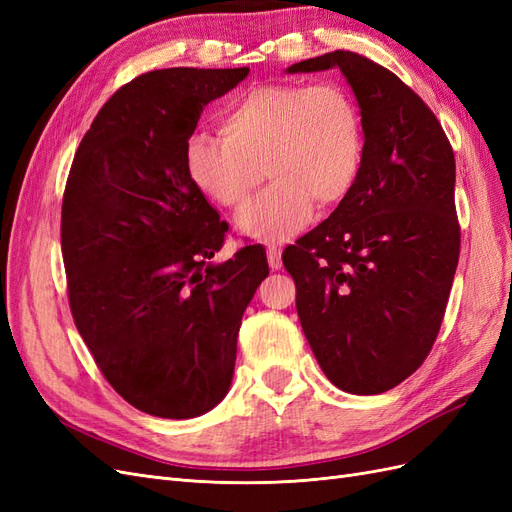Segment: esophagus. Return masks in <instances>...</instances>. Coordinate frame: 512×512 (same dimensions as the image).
<instances>
[{
    "label": "esophagus",
    "instance_id": "1",
    "mask_svg": "<svg viewBox=\"0 0 512 512\" xmlns=\"http://www.w3.org/2000/svg\"><path fill=\"white\" fill-rule=\"evenodd\" d=\"M267 258H269V267H271L273 271L282 269V247L269 245V247H267Z\"/></svg>",
    "mask_w": 512,
    "mask_h": 512
}]
</instances>
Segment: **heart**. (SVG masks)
<instances>
[{
	"label": "heart",
	"mask_w": 512,
	"mask_h": 512,
	"mask_svg": "<svg viewBox=\"0 0 512 512\" xmlns=\"http://www.w3.org/2000/svg\"><path fill=\"white\" fill-rule=\"evenodd\" d=\"M224 136L196 132L185 143V168L215 203L245 209L265 173L273 179L237 220L245 237L284 241L312 220L314 205L333 209L359 181L365 130L344 87L265 85L224 113Z\"/></svg>",
	"instance_id": "obj_1"
}]
</instances>
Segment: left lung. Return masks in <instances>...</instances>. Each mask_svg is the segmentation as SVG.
<instances>
[{
    "label": "left lung",
    "instance_id": "8db88e82",
    "mask_svg": "<svg viewBox=\"0 0 512 512\" xmlns=\"http://www.w3.org/2000/svg\"><path fill=\"white\" fill-rule=\"evenodd\" d=\"M331 68L359 104L363 168L344 203L282 260L324 376L378 395L414 374L440 331L459 260L455 156L429 106L363 55L333 51L286 72Z\"/></svg>",
    "mask_w": 512,
    "mask_h": 512
}]
</instances>
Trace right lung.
<instances>
[{
	"label": "right lung",
	"instance_id": "right-lung-1",
	"mask_svg": "<svg viewBox=\"0 0 512 512\" xmlns=\"http://www.w3.org/2000/svg\"><path fill=\"white\" fill-rule=\"evenodd\" d=\"M250 68H166L111 96L76 151L61 207L68 299L113 389L141 412L194 418L226 397L262 245L211 262L228 224L185 168L203 108Z\"/></svg>",
	"mask_w": 512,
	"mask_h": 512
}]
</instances>
